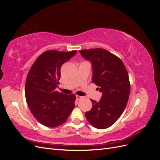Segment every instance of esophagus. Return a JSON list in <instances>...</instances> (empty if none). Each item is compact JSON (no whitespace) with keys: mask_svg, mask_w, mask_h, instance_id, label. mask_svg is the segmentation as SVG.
<instances>
[{"mask_svg":"<svg viewBox=\"0 0 160 160\" xmlns=\"http://www.w3.org/2000/svg\"><path fill=\"white\" fill-rule=\"evenodd\" d=\"M81 98H83V97H81V96H80V95H76V99H77V100H79V99H81Z\"/></svg>","mask_w":160,"mask_h":160,"instance_id":"obj_1","label":"esophagus"}]
</instances>
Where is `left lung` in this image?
Here are the masks:
<instances>
[{"instance_id":"left-lung-1","label":"left lung","mask_w":160,"mask_h":160,"mask_svg":"<svg viewBox=\"0 0 160 160\" xmlns=\"http://www.w3.org/2000/svg\"><path fill=\"white\" fill-rule=\"evenodd\" d=\"M79 52L91 62L92 83L103 93L98 102L91 99L93 107L85 113V117L97 129L108 128L119 118L127 105L130 93L128 71L118 57L105 49L98 48Z\"/></svg>"}]
</instances>
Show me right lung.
Instances as JSON below:
<instances>
[{"label":"right lung","instance_id":"add662e5","mask_svg":"<svg viewBox=\"0 0 160 160\" xmlns=\"http://www.w3.org/2000/svg\"><path fill=\"white\" fill-rule=\"evenodd\" d=\"M77 51H47L34 62L25 83V98L32 114L48 128L63 124L75 108L74 94L65 95L55 90L59 84L61 68Z\"/></svg>","mask_w":160,"mask_h":160}]
</instances>
